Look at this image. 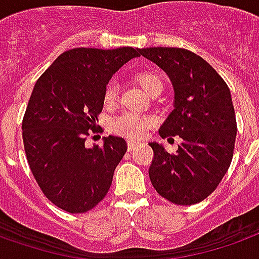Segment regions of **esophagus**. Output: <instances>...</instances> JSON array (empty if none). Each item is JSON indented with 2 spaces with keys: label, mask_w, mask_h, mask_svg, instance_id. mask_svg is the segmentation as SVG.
<instances>
[{
  "label": "esophagus",
  "mask_w": 259,
  "mask_h": 259,
  "mask_svg": "<svg viewBox=\"0 0 259 259\" xmlns=\"http://www.w3.org/2000/svg\"><path fill=\"white\" fill-rule=\"evenodd\" d=\"M136 147H139V143H137V141H133V140H129V141H127V149H129V151L136 149Z\"/></svg>",
  "instance_id": "34e87169"
}]
</instances>
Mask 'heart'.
<instances>
[{
	"instance_id": "b5f03b06",
	"label": "heart",
	"mask_w": 259,
	"mask_h": 259,
	"mask_svg": "<svg viewBox=\"0 0 259 259\" xmlns=\"http://www.w3.org/2000/svg\"><path fill=\"white\" fill-rule=\"evenodd\" d=\"M136 79L140 83V86L147 92L148 95H152L154 92L162 91L163 89V78L159 74L158 71L144 70L140 71L136 75ZM118 96V83L116 82H110L105 86L104 91V101L107 104L114 103L115 99ZM155 124V119L151 116L145 115H139L135 112H124L119 115L118 118H115L111 122V129L116 135L129 137V139H140L145 136Z\"/></svg>"
}]
</instances>
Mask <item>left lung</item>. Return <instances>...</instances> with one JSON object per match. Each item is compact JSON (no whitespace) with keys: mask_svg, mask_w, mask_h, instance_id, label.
Segmentation results:
<instances>
[{"mask_svg":"<svg viewBox=\"0 0 259 259\" xmlns=\"http://www.w3.org/2000/svg\"><path fill=\"white\" fill-rule=\"evenodd\" d=\"M140 55L167 74L174 110L159 129L162 139L180 136L176 154L149 143L154 159L149 178L168 202L191 206L215 191L231 166L237 126L229 88L196 53L181 48H144Z\"/></svg>","mask_w":259,"mask_h":259,"instance_id":"8db88e82","label":"left lung"}]
</instances>
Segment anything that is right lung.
<instances>
[{
  "label": "right lung",
  "instance_id": "right-lung-1",
  "mask_svg": "<svg viewBox=\"0 0 259 259\" xmlns=\"http://www.w3.org/2000/svg\"><path fill=\"white\" fill-rule=\"evenodd\" d=\"M139 49L75 48L61 53L32 89L22 123L32 176L44 195L64 211H89L108 192L127 144L108 136L85 147L97 127L105 86Z\"/></svg>",
  "mask_w": 259,
  "mask_h": 259
}]
</instances>
